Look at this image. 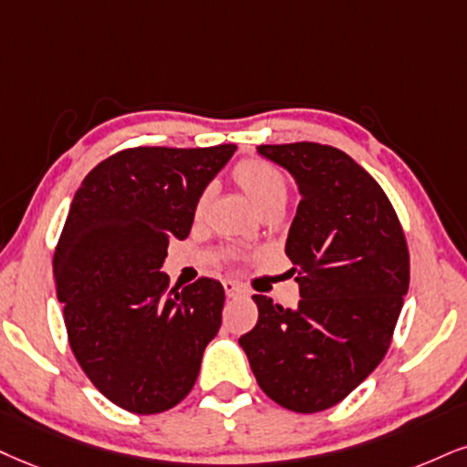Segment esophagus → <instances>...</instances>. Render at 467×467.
Wrapping results in <instances>:
<instances>
[{
	"instance_id": "obj_1",
	"label": "esophagus",
	"mask_w": 467,
	"mask_h": 467,
	"mask_svg": "<svg viewBox=\"0 0 467 467\" xmlns=\"http://www.w3.org/2000/svg\"><path fill=\"white\" fill-rule=\"evenodd\" d=\"M223 285H224V295H227L229 298L244 295V287L238 285V284H234V281H224Z\"/></svg>"
}]
</instances>
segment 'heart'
<instances>
[{
	"label": "heart",
	"mask_w": 467,
	"mask_h": 467,
	"mask_svg": "<svg viewBox=\"0 0 467 467\" xmlns=\"http://www.w3.org/2000/svg\"><path fill=\"white\" fill-rule=\"evenodd\" d=\"M232 180L235 186L243 190V194L249 199V203L255 207L260 214L268 212H281L287 199V177L277 164L268 162L264 158H244L234 166ZM212 203V188L201 190V194L194 201L192 214L197 221L205 216L207 207ZM235 257V255H229Z\"/></svg>",
	"instance_id": "1"
}]
</instances>
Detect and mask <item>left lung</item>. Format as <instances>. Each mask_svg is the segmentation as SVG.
<instances>
[{
    "label": "left lung",
    "mask_w": 467,
    "mask_h": 467,
    "mask_svg": "<svg viewBox=\"0 0 467 467\" xmlns=\"http://www.w3.org/2000/svg\"><path fill=\"white\" fill-rule=\"evenodd\" d=\"M257 151L301 190L285 243L301 301L285 309L253 296L260 318L240 347L268 399L296 413L325 411L388 353L410 287V249L388 194L350 155L318 142Z\"/></svg>",
    "instance_id": "8db88e82"
}]
</instances>
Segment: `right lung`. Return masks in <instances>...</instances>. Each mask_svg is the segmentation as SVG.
Here are the masks:
<instances>
[{
  "label": "right lung",
  "instance_id": "obj_1",
  "mask_svg": "<svg viewBox=\"0 0 467 467\" xmlns=\"http://www.w3.org/2000/svg\"><path fill=\"white\" fill-rule=\"evenodd\" d=\"M234 145L131 147L84 177L54 253L57 301L75 359L120 410L160 413L186 399L221 329L224 290L201 277L180 290L160 273L188 238L194 201Z\"/></svg>",
  "mask_w": 467,
  "mask_h": 467
}]
</instances>
